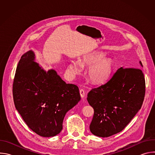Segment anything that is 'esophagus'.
<instances>
[{
	"label": "esophagus",
	"instance_id": "esophagus-1",
	"mask_svg": "<svg viewBox=\"0 0 155 155\" xmlns=\"http://www.w3.org/2000/svg\"><path fill=\"white\" fill-rule=\"evenodd\" d=\"M80 96L81 97L82 99H84L85 97V96H86V93H85V91L83 89H81L80 90Z\"/></svg>",
	"mask_w": 155,
	"mask_h": 155
}]
</instances>
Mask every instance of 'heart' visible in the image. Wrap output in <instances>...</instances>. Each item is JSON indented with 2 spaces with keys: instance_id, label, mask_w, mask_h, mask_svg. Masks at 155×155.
<instances>
[{
  "instance_id": "heart-1",
  "label": "heart",
  "mask_w": 155,
  "mask_h": 155,
  "mask_svg": "<svg viewBox=\"0 0 155 155\" xmlns=\"http://www.w3.org/2000/svg\"><path fill=\"white\" fill-rule=\"evenodd\" d=\"M105 56L102 52H92L84 55L80 62L71 61L68 65L71 77L74 78L80 74L83 68H89L87 77L92 83L101 84L105 82L113 72L114 64L111 58Z\"/></svg>"
}]
</instances>
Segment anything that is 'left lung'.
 Masks as SVG:
<instances>
[{
    "label": "left lung",
    "instance_id": "obj_1",
    "mask_svg": "<svg viewBox=\"0 0 155 155\" xmlns=\"http://www.w3.org/2000/svg\"><path fill=\"white\" fill-rule=\"evenodd\" d=\"M139 64L143 67L141 61ZM145 93L141 69H118L108 81L87 94V102L94 111L90 126L91 133L107 137L121 132L140 109Z\"/></svg>",
    "mask_w": 155,
    "mask_h": 155
}]
</instances>
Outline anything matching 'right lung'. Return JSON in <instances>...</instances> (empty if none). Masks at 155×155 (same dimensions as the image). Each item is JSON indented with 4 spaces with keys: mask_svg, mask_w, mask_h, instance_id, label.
<instances>
[{
    "mask_svg": "<svg viewBox=\"0 0 155 155\" xmlns=\"http://www.w3.org/2000/svg\"><path fill=\"white\" fill-rule=\"evenodd\" d=\"M16 109L38 135L50 137L62 129L64 117L80 101L78 87L67 84L54 69L46 71L29 50L21 56L13 84Z\"/></svg>",
    "mask_w": 155,
    "mask_h": 155,
    "instance_id": "obj_1",
    "label": "right lung"
}]
</instances>
